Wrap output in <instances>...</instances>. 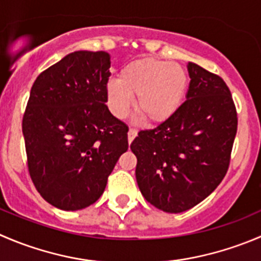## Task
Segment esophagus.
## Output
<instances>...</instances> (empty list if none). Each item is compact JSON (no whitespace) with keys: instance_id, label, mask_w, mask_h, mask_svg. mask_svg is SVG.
Listing matches in <instances>:
<instances>
[{"instance_id":"1","label":"esophagus","mask_w":261,"mask_h":261,"mask_svg":"<svg viewBox=\"0 0 261 261\" xmlns=\"http://www.w3.org/2000/svg\"><path fill=\"white\" fill-rule=\"evenodd\" d=\"M136 135H138V130H136V128H130L127 134L128 143H133V140L136 138Z\"/></svg>"}]
</instances>
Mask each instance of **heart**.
Returning <instances> with one entry per match:
<instances>
[{
    "mask_svg": "<svg viewBox=\"0 0 261 261\" xmlns=\"http://www.w3.org/2000/svg\"><path fill=\"white\" fill-rule=\"evenodd\" d=\"M187 90V74L177 63L143 58L123 67L120 80L107 84L113 115L125 117L138 98L136 108L149 122H163L177 112Z\"/></svg>",
    "mask_w": 261,
    "mask_h": 261,
    "instance_id": "1",
    "label": "heart"
}]
</instances>
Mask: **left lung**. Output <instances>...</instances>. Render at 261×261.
I'll return each mask as SVG.
<instances>
[{
  "mask_svg": "<svg viewBox=\"0 0 261 261\" xmlns=\"http://www.w3.org/2000/svg\"><path fill=\"white\" fill-rule=\"evenodd\" d=\"M190 87L177 112L131 143L136 181L144 198L167 213L203 201L228 171L237 111L228 87L196 63L187 65Z\"/></svg>",
  "mask_w": 261,
  "mask_h": 261,
  "instance_id": "left-lung-1",
  "label": "left lung"
}]
</instances>
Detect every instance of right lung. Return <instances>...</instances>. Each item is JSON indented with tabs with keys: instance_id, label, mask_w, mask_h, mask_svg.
<instances>
[{
	"instance_id": "right-lung-1",
	"label": "right lung",
	"mask_w": 261,
	"mask_h": 261,
	"mask_svg": "<svg viewBox=\"0 0 261 261\" xmlns=\"http://www.w3.org/2000/svg\"><path fill=\"white\" fill-rule=\"evenodd\" d=\"M110 60L105 50L70 53L30 90L22 117L28 171L42 198L62 211L95 203L128 149L127 125L106 106Z\"/></svg>"
}]
</instances>
